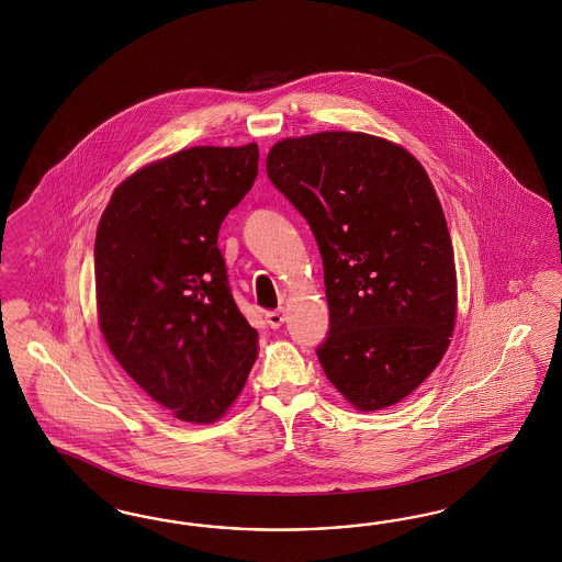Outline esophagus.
Listing matches in <instances>:
<instances>
[{
  "label": "esophagus",
  "instance_id": "1",
  "mask_svg": "<svg viewBox=\"0 0 562 562\" xmlns=\"http://www.w3.org/2000/svg\"><path fill=\"white\" fill-rule=\"evenodd\" d=\"M266 322H268V325H270L272 329H278L280 325L286 322V313H284L282 308H278V311H270V313L266 315Z\"/></svg>",
  "mask_w": 562,
  "mask_h": 562
}]
</instances>
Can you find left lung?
I'll return each instance as SVG.
<instances>
[{"label": "left lung", "mask_w": 562, "mask_h": 562, "mask_svg": "<svg viewBox=\"0 0 562 562\" xmlns=\"http://www.w3.org/2000/svg\"><path fill=\"white\" fill-rule=\"evenodd\" d=\"M266 169L324 259L325 376L362 412L397 404L441 362L458 313L451 237L426 170L358 132L286 137Z\"/></svg>", "instance_id": "left-lung-1"}]
</instances>
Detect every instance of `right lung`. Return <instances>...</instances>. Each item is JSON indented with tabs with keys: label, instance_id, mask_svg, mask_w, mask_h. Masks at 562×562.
<instances>
[{
	"label": "right lung",
	"instance_id": "1",
	"mask_svg": "<svg viewBox=\"0 0 562 562\" xmlns=\"http://www.w3.org/2000/svg\"><path fill=\"white\" fill-rule=\"evenodd\" d=\"M257 144L195 146L125 179L102 212L94 282L102 336L179 420H218L245 387L256 329L233 299L218 231L254 188Z\"/></svg>",
	"mask_w": 562,
	"mask_h": 562
}]
</instances>
